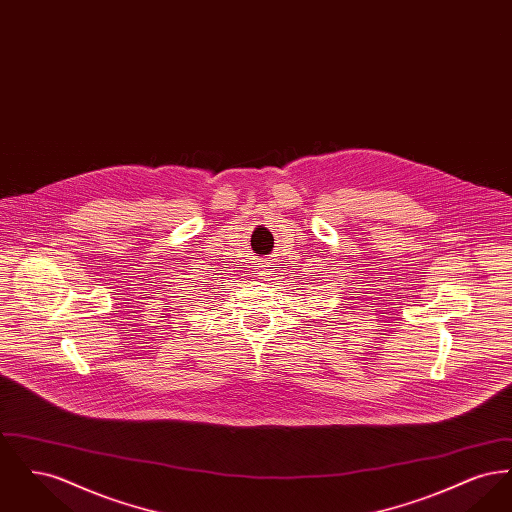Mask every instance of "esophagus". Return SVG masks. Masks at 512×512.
Instances as JSON below:
<instances>
[{"instance_id": "esophagus-1", "label": "esophagus", "mask_w": 512, "mask_h": 512, "mask_svg": "<svg viewBox=\"0 0 512 512\" xmlns=\"http://www.w3.org/2000/svg\"><path fill=\"white\" fill-rule=\"evenodd\" d=\"M259 276H263V278H274L276 276V268H274V261H265L263 265H259Z\"/></svg>"}]
</instances>
